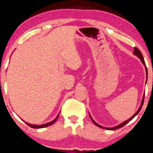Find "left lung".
Instances as JSON below:
<instances>
[{
	"label": "left lung",
	"instance_id": "8db88e82",
	"mask_svg": "<svg viewBox=\"0 0 153 153\" xmlns=\"http://www.w3.org/2000/svg\"><path fill=\"white\" fill-rule=\"evenodd\" d=\"M133 54L135 55V56H136L137 57H138V58L140 59V60H141V62H143V65H145V71H146V75H147V79H148V70H147V67H146V65H145V60H144V58H143V55H142V53H141V52H140V50L138 49V48H134V52H133ZM146 82H147V80H146ZM144 98H145V94L143 95V99H142V102H141V105H140V108H139V109L137 110V111L136 112V113L134 114L133 115H132V116L130 117V119H128V120H126V121H124V122L123 123H120V125H118V126H115V127H113V128H105V127H102V126H100V125L99 124H97V123H95L94 120H93V119L92 118V117L91 116V115H90L89 114V115H90V117H91V119L92 120V121H93V123H94V124L95 125V126H97V127H99V128H102V129H107V130H116V129H118V128H122V127H123L125 126V125H126L127 123H128V122H129V121H130L131 120H132L134 118V117H135L136 115H137V114L139 113V112L140 111V110H141V108H142V107H143V102H144Z\"/></svg>",
	"mask_w": 153,
	"mask_h": 153
}]
</instances>
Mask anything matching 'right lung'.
Returning <instances> with one entry per match:
<instances>
[{
  "instance_id": "obj_1",
  "label": "right lung",
  "mask_w": 153,
  "mask_h": 153,
  "mask_svg": "<svg viewBox=\"0 0 153 153\" xmlns=\"http://www.w3.org/2000/svg\"><path fill=\"white\" fill-rule=\"evenodd\" d=\"M60 114V113H59ZM59 114L58 115H57V117L53 120V121H51V122L50 123H45V124H43V125H39V126H38V125H32V124H30V123H27L25 122V123L27 125V126H29L30 127V128H45V127H48V126H51V125H53V123L56 121V120L58 118V116H59Z\"/></svg>"
}]
</instances>
